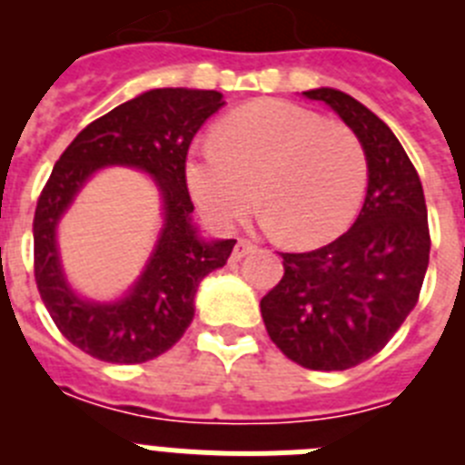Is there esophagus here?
<instances>
[{"label": "esophagus", "mask_w": 465, "mask_h": 465, "mask_svg": "<svg viewBox=\"0 0 465 465\" xmlns=\"http://www.w3.org/2000/svg\"><path fill=\"white\" fill-rule=\"evenodd\" d=\"M252 252H256V244H253V242L237 240L235 249H232V258H235V261H242V258H244L246 253H252Z\"/></svg>", "instance_id": "obj_1"}]
</instances>
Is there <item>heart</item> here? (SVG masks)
<instances>
[{
	"mask_svg": "<svg viewBox=\"0 0 465 465\" xmlns=\"http://www.w3.org/2000/svg\"><path fill=\"white\" fill-rule=\"evenodd\" d=\"M186 182L204 219L228 228L256 203L286 242L319 246L349 228L368 186L359 134L293 102L237 109L188 155Z\"/></svg>",
	"mask_w": 465,
	"mask_h": 465,
	"instance_id": "1",
	"label": "heart"
}]
</instances>
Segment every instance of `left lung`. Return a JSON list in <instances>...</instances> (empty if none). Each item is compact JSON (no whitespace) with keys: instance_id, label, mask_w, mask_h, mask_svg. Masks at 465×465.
I'll return each mask as SVG.
<instances>
[{"instance_id":"8db88e82","label":"left lung","mask_w":465,"mask_h":465,"mask_svg":"<svg viewBox=\"0 0 465 465\" xmlns=\"http://www.w3.org/2000/svg\"><path fill=\"white\" fill-rule=\"evenodd\" d=\"M302 94L326 102L359 134L368 193L338 240L282 253L283 277L261 300V314L270 340L293 363L347 371L381 351L417 305L429 268V213L412 160L381 118L342 90Z\"/></svg>"}]
</instances>
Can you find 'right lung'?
I'll return each mask as SVG.
<instances>
[{
	"instance_id": "obj_1",
	"label": "right lung",
	"mask_w": 465,
	"mask_h": 465,
	"mask_svg": "<svg viewBox=\"0 0 465 465\" xmlns=\"http://www.w3.org/2000/svg\"><path fill=\"white\" fill-rule=\"evenodd\" d=\"M216 90L155 88L85 125L53 167L35 212V279L57 331L93 359L143 363L174 347L195 314L197 286L228 262L237 240H203L193 225L186 155L195 133L223 106ZM152 174L166 223L143 277L116 303L84 301L68 289L54 244L59 216L100 166Z\"/></svg>"
}]
</instances>
